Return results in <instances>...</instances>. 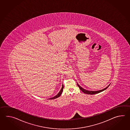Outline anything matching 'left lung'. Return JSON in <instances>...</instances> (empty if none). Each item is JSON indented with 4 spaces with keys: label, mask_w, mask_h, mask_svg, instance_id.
<instances>
[{
    "label": "left lung",
    "mask_w": 130,
    "mask_h": 130,
    "mask_svg": "<svg viewBox=\"0 0 130 130\" xmlns=\"http://www.w3.org/2000/svg\"><path fill=\"white\" fill-rule=\"evenodd\" d=\"M77 86L79 87V88L80 90H81L82 91H83L84 93H86V94L92 95V94H97V93H100V92H102V91H105V90H106V89L108 87L110 86V84H109V85H108L106 87H105V88L103 89L102 90H99V91H88V90H86V89H84L83 88H82L81 86H80L78 84V83H77Z\"/></svg>",
    "instance_id": "8db88e82"
}]
</instances>
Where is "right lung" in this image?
Masks as SVG:
<instances>
[{
    "label": "right lung",
    "mask_w": 130,
    "mask_h": 130,
    "mask_svg": "<svg viewBox=\"0 0 130 130\" xmlns=\"http://www.w3.org/2000/svg\"><path fill=\"white\" fill-rule=\"evenodd\" d=\"M63 89H64V85H62V88H61V90H60V91H59V92H58V94H57V95L55 96L54 97L50 98V99H49V100H54V99H55L56 98H58V97H60L61 94L62 93V92H63Z\"/></svg>",
    "instance_id": "add662e5"
}]
</instances>
